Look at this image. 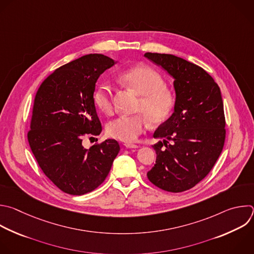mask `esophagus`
Segmentation results:
<instances>
[{
  "label": "esophagus",
  "mask_w": 254,
  "mask_h": 254,
  "mask_svg": "<svg viewBox=\"0 0 254 254\" xmlns=\"http://www.w3.org/2000/svg\"><path fill=\"white\" fill-rule=\"evenodd\" d=\"M125 146L127 148H137L138 145L137 144H134V143H128V142H126L125 143Z\"/></svg>",
  "instance_id": "obj_1"
}]
</instances>
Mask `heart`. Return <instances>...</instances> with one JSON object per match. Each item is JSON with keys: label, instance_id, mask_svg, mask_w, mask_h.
Wrapping results in <instances>:
<instances>
[{"label": "heart", "instance_id": "b5f03b06", "mask_svg": "<svg viewBox=\"0 0 254 254\" xmlns=\"http://www.w3.org/2000/svg\"><path fill=\"white\" fill-rule=\"evenodd\" d=\"M121 79L140 97L137 111L140 115L123 116L108 125L110 136L126 142L134 141L143 131L146 122L159 125L171 116L175 105V94L165 88V80L154 68L139 64L121 73ZM96 106L104 113L114 109V88L110 80L102 81L94 93Z\"/></svg>", "mask_w": 254, "mask_h": 254}]
</instances>
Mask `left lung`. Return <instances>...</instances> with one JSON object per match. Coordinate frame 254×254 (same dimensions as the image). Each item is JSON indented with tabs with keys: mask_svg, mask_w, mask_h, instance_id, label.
<instances>
[{
	"mask_svg": "<svg viewBox=\"0 0 254 254\" xmlns=\"http://www.w3.org/2000/svg\"><path fill=\"white\" fill-rule=\"evenodd\" d=\"M174 78V113L153 133L156 160L146 176L155 187L182 192L202 181L219 157L225 139L220 89L200 66L170 54L145 53Z\"/></svg>",
	"mask_w": 254,
	"mask_h": 254,
	"instance_id": "8db88e82",
	"label": "left lung"
}]
</instances>
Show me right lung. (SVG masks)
Listing matches in <instances>:
<instances>
[{
	"label": "right lung",
	"instance_id": "add662e5",
	"mask_svg": "<svg viewBox=\"0 0 254 254\" xmlns=\"http://www.w3.org/2000/svg\"><path fill=\"white\" fill-rule=\"evenodd\" d=\"M117 63L100 54L83 56L57 68L37 92L28 140L44 174L65 193L82 195L97 189L120 151L116 139L82 146L84 137L102 132L96 82Z\"/></svg>",
	"mask_w": 254,
	"mask_h": 254
}]
</instances>
